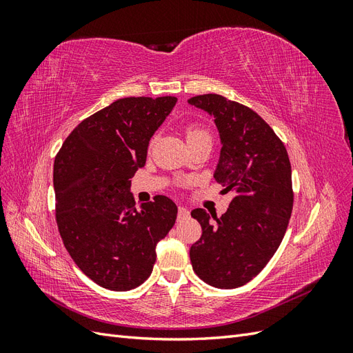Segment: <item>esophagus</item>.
<instances>
[{"label":"esophagus","mask_w":353,"mask_h":353,"mask_svg":"<svg viewBox=\"0 0 353 353\" xmlns=\"http://www.w3.org/2000/svg\"><path fill=\"white\" fill-rule=\"evenodd\" d=\"M190 215V212L187 208L184 206H179L178 208V219H183V218H187Z\"/></svg>","instance_id":"obj_1"}]
</instances>
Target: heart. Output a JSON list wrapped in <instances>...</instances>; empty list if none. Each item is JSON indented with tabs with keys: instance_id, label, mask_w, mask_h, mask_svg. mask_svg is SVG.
<instances>
[{
	"instance_id": "obj_1",
	"label": "heart",
	"mask_w": 353,
	"mask_h": 353,
	"mask_svg": "<svg viewBox=\"0 0 353 353\" xmlns=\"http://www.w3.org/2000/svg\"><path fill=\"white\" fill-rule=\"evenodd\" d=\"M185 135H187V141H196L201 140V138H209L210 140V132L206 126H203L200 123H190L185 128Z\"/></svg>"
}]
</instances>
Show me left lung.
<instances>
[{"instance_id":"1","label":"left lung","mask_w":353,"mask_h":353,"mask_svg":"<svg viewBox=\"0 0 353 353\" xmlns=\"http://www.w3.org/2000/svg\"><path fill=\"white\" fill-rule=\"evenodd\" d=\"M188 103L215 117L222 148L213 176L236 194L219 218L191 212L201 227L191 265L209 285L237 288L265 268L283 241L293 210L290 160L272 128L248 105L219 94Z\"/></svg>"}]
</instances>
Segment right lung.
<instances>
[{"label":"right lung","instance_id":"right-lung-1","mask_svg":"<svg viewBox=\"0 0 353 353\" xmlns=\"http://www.w3.org/2000/svg\"><path fill=\"white\" fill-rule=\"evenodd\" d=\"M176 97H126L83 119L54 160L56 221L79 270L99 285L126 292L153 271L156 244L178 208L166 196L135 208L130 178L145 165L148 141Z\"/></svg>","mask_w":353,"mask_h":353}]
</instances>
